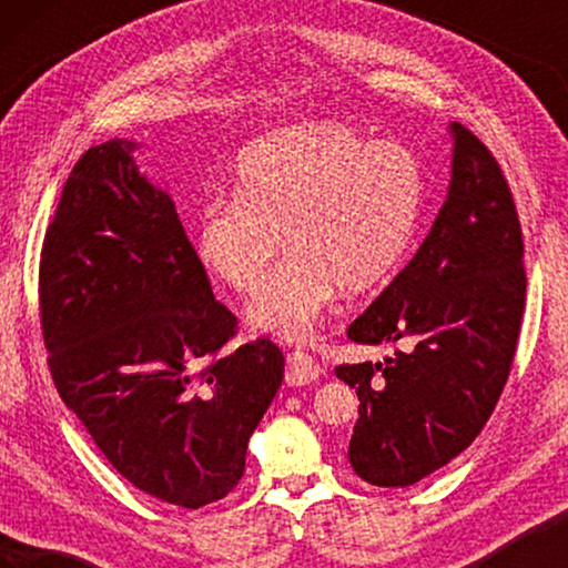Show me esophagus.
<instances>
[{
  "label": "esophagus",
  "instance_id": "obj_1",
  "mask_svg": "<svg viewBox=\"0 0 568 568\" xmlns=\"http://www.w3.org/2000/svg\"><path fill=\"white\" fill-rule=\"evenodd\" d=\"M321 375H323V367L310 354L294 352L286 356V385L292 387L313 385Z\"/></svg>",
  "mask_w": 568,
  "mask_h": 568
}]
</instances>
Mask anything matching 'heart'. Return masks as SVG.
Masks as SVG:
<instances>
[{
  "label": "heart",
  "instance_id": "obj_1",
  "mask_svg": "<svg viewBox=\"0 0 568 568\" xmlns=\"http://www.w3.org/2000/svg\"><path fill=\"white\" fill-rule=\"evenodd\" d=\"M424 173L414 152L372 144L346 121H307L255 142L235 168V196L209 199L196 255L232 292L251 294L284 247L292 255L247 307L258 333L305 341L338 290H375L414 245Z\"/></svg>",
  "mask_w": 568,
  "mask_h": 568
}]
</instances>
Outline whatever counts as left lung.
<instances>
[{
  "instance_id": "left-lung-1",
  "label": "left lung",
  "mask_w": 568,
  "mask_h": 568,
  "mask_svg": "<svg viewBox=\"0 0 568 568\" xmlns=\"http://www.w3.org/2000/svg\"><path fill=\"white\" fill-rule=\"evenodd\" d=\"M449 134L453 181L429 235L346 331L354 344L408 348L336 367L359 395L348 463L372 486H414L460 455L517 352L527 278L515 199L473 131L449 123Z\"/></svg>"
}]
</instances>
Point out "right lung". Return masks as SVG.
I'll list each match as a JSON object with an SVG mask.
<instances>
[{
    "label": "right lung",
    "mask_w": 568,
    "mask_h": 568,
    "mask_svg": "<svg viewBox=\"0 0 568 568\" xmlns=\"http://www.w3.org/2000/svg\"><path fill=\"white\" fill-rule=\"evenodd\" d=\"M136 142L77 162L38 274L53 385L139 491L183 509L227 496L284 377L268 338L222 354L237 317L214 300L173 199Z\"/></svg>",
    "instance_id": "obj_1"
}]
</instances>
